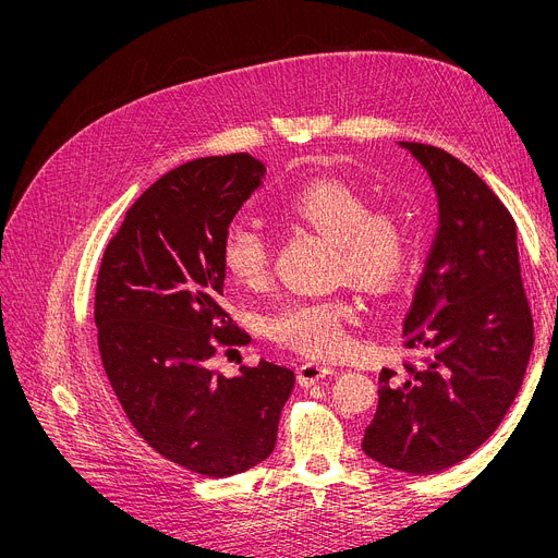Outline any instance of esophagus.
Segmentation results:
<instances>
[{
  "label": "esophagus",
  "instance_id": "1",
  "mask_svg": "<svg viewBox=\"0 0 558 558\" xmlns=\"http://www.w3.org/2000/svg\"><path fill=\"white\" fill-rule=\"evenodd\" d=\"M329 374H333V369H331L329 365L312 363V361H310V363L298 367V383H300L302 387H312V385H316L318 380L327 378Z\"/></svg>",
  "mask_w": 558,
  "mask_h": 558
}]
</instances>
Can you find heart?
<instances>
[{"instance_id":"obj_1","label":"heart","mask_w":558,"mask_h":558,"mask_svg":"<svg viewBox=\"0 0 558 558\" xmlns=\"http://www.w3.org/2000/svg\"><path fill=\"white\" fill-rule=\"evenodd\" d=\"M284 216L305 222L333 240L336 267L367 289H385L404 269L412 231L400 214L369 211L367 197L342 180H314L298 189L282 207ZM222 263L246 287H260L269 276L271 248L265 233L233 222L222 238ZM353 302L342 295L295 298L267 320L269 333L314 359H338L349 349Z\"/></svg>"}]
</instances>
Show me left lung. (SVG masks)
I'll return each mask as SVG.
<instances>
[{
	"label": "left lung",
	"instance_id": "left-lung-1",
	"mask_svg": "<svg viewBox=\"0 0 558 558\" xmlns=\"http://www.w3.org/2000/svg\"><path fill=\"white\" fill-rule=\"evenodd\" d=\"M398 146L434 184L438 231L402 323V338L421 359L404 372L383 367L363 449L385 468L434 474L468 459L508 414L530 363L534 323L510 211L447 150Z\"/></svg>",
	"mask_w": 558,
	"mask_h": 558
}]
</instances>
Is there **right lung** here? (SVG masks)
I'll return each instance as SVG.
<instances>
[{"mask_svg": "<svg viewBox=\"0 0 558 558\" xmlns=\"http://www.w3.org/2000/svg\"><path fill=\"white\" fill-rule=\"evenodd\" d=\"M248 154L191 160L150 184L109 242L95 289L99 356L137 434L211 478L263 463L295 374L260 361L222 376L218 344L251 340L220 305L222 238L263 186Z\"/></svg>", "mask_w": 558, "mask_h": 558, "instance_id": "1", "label": "right lung"}]
</instances>
